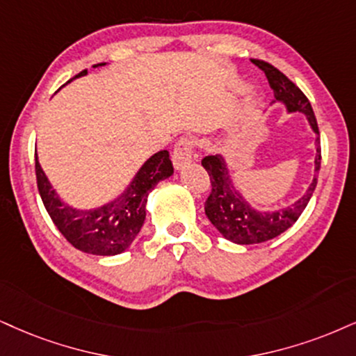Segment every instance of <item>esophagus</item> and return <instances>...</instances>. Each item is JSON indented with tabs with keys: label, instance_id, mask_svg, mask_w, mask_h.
I'll use <instances>...</instances> for the list:
<instances>
[{
	"label": "esophagus",
	"instance_id": "34e87169",
	"mask_svg": "<svg viewBox=\"0 0 356 356\" xmlns=\"http://www.w3.org/2000/svg\"><path fill=\"white\" fill-rule=\"evenodd\" d=\"M195 138L191 137H183L179 138L177 143H175L173 148V165L175 168L179 170L183 168L188 161H191L193 152H195Z\"/></svg>",
	"mask_w": 356,
	"mask_h": 356
}]
</instances>
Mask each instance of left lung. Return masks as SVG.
Listing matches in <instances>:
<instances>
[{
  "instance_id": "left-lung-1",
  "label": "left lung",
  "mask_w": 356,
  "mask_h": 356,
  "mask_svg": "<svg viewBox=\"0 0 356 356\" xmlns=\"http://www.w3.org/2000/svg\"><path fill=\"white\" fill-rule=\"evenodd\" d=\"M259 69H262L269 81L270 89L277 100L287 105L291 112H304L309 118L310 125L315 134L318 135V125L315 113L312 111L309 99L287 76H284L277 67L261 59H251ZM320 160L322 150L317 147V158H315V177L312 185L299 201L285 209H279L275 213H259L249 208V204L232 190L229 175H227L225 160L221 156L208 155L201 160V165L208 171L211 191L204 201V213L213 226L225 236L226 239L238 244H257L270 241L287 231L293 222L299 219L305 206L309 204L312 193L317 186Z\"/></svg>"
}]
</instances>
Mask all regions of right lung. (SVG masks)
<instances>
[{
	"instance_id": "obj_1",
	"label": "right lung",
	"mask_w": 356,
	"mask_h": 356,
	"mask_svg": "<svg viewBox=\"0 0 356 356\" xmlns=\"http://www.w3.org/2000/svg\"><path fill=\"white\" fill-rule=\"evenodd\" d=\"M104 64H95L94 67ZM86 74L87 69L76 77ZM34 160L39 195L52 222L74 248L94 256H115L134 243L143 226L148 193L160 179L168 178L173 173L170 153L161 150L140 168L129 191L120 200L95 211H77L60 203L54 190H51L38 156H34Z\"/></svg>"
}]
</instances>
